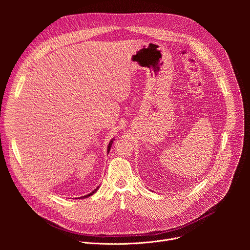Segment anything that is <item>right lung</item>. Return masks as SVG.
<instances>
[{"label": "right lung", "mask_w": 250, "mask_h": 250, "mask_svg": "<svg viewBox=\"0 0 250 250\" xmlns=\"http://www.w3.org/2000/svg\"><path fill=\"white\" fill-rule=\"evenodd\" d=\"M113 141H114V138L109 142V146H108V153L110 152V149H111V147H112V146H113ZM100 187H97L93 192H91L90 194H88V195H86V196H83V197H80V199H85V198H88V197H90V196H92L93 194H95L96 192H97V190L99 189Z\"/></svg>", "instance_id": "obj_1"}]
</instances>
